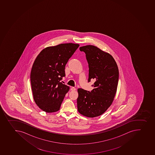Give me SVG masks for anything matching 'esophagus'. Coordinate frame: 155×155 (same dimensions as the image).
<instances>
[{"label":"esophagus","instance_id":"obj_1","mask_svg":"<svg viewBox=\"0 0 155 155\" xmlns=\"http://www.w3.org/2000/svg\"><path fill=\"white\" fill-rule=\"evenodd\" d=\"M71 90L72 91H75V90H76V88H75V87H71Z\"/></svg>","mask_w":155,"mask_h":155}]
</instances>
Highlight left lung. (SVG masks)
<instances>
[{"label":"left lung","instance_id":"8db88e82","mask_svg":"<svg viewBox=\"0 0 155 155\" xmlns=\"http://www.w3.org/2000/svg\"><path fill=\"white\" fill-rule=\"evenodd\" d=\"M85 53L88 64V82L94 81L91 91L78 88V111L87 117L104 113L113 102L118 83L119 71L116 61L108 53L92 45L80 48Z\"/></svg>","mask_w":155,"mask_h":155}]
</instances>
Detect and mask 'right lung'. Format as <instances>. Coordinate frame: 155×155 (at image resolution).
Wrapping results in <instances>:
<instances>
[{
	"instance_id": "1",
	"label": "right lung",
	"mask_w": 155,
	"mask_h": 155,
	"mask_svg": "<svg viewBox=\"0 0 155 155\" xmlns=\"http://www.w3.org/2000/svg\"><path fill=\"white\" fill-rule=\"evenodd\" d=\"M79 47L78 44H61L43 49L35 59L30 74L35 103L48 113L60 109L69 87L61 82L65 77V66Z\"/></svg>"
}]
</instances>
